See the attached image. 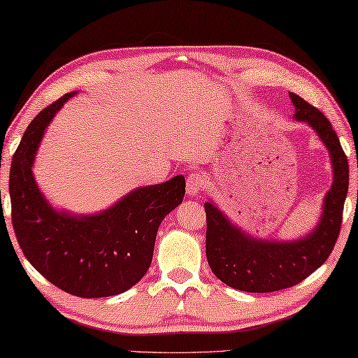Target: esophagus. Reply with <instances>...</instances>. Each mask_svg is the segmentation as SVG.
I'll use <instances>...</instances> for the list:
<instances>
[{"label":"esophagus","instance_id":"34e87169","mask_svg":"<svg viewBox=\"0 0 358 358\" xmlns=\"http://www.w3.org/2000/svg\"><path fill=\"white\" fill-rule=\"evenodd\" d=\"M206 187V178L200 173H192L187 178V195L196 196L201 189Z\"/></svg>","mask_w":358,"mask_h":358}]
</instances>
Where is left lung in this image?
Returning <instances> with one entry per match:
<instances>
[{
  "mask_svg": "<svg viewBox=\"0 0 358 358\" xmlns=\"http://www.w3.org/2000/svg\"><path fill=\"white\" fill-rule=\"evenodd\" d=\"M294 119L317 133L330 154L333 182L322 204L319 224L294 241L254 238L234 225L213 200L206 210V257L213 273L236 290L268 294L300 284L322 266L339 236L349 190V163L330 120L295 93H289Z\"/></svg>",
  "mask_w": 358,
  "mask_h": 358,
  "instance_id": "8db88e82",
  "label": "left lung"
}]
</instances>
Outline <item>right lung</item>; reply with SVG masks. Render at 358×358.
Returning <instances> with one entry per match:
<instances>
[{"instance_id": "add662e5", "label": "right lung", "mask_w": 358, "mask_h": 358, "mask_svg": "<svg viewBox=\"0 0 358 358\" xmlns=\"http://www.w3.org/2000/svg\"><path fill=\"white\" fill-rule=\"evenodd\" d=\"M74 95L41 110L15 150L9 176L13 227L27 260L49 282L80 298L113 296L148 273L158 227L182 203L185 179L138 187L96 214L52 206L34 180V158L45 128Z\"/></svg>"}]
</instances>
